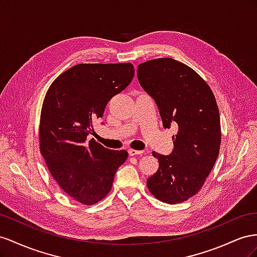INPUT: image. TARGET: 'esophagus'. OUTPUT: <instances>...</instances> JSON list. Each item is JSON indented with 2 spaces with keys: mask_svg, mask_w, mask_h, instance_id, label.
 Instances as JSON below:
<instances>
[{
  "mask_svg": "<svg viewBox=\"0 0 257 257\" xmlns=\"http://www.w3.org/2000/svg\"><path fill=\"white\" fill-rule=\"evenodd\" d=\"M129 155L130 156H136V155H142V154L144 153L143 151H136V150H129L128 151Z\"/></svg>",
  "mask_w": 257,
  "mask_h": 257,
  "instance_id": "esophagus-1",
  "label": "esophagus"
}]
</instances>
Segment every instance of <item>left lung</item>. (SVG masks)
I'll return each mask as SVG.
<instances>
[{
	"instance_id": "1",
	"label": "left lung",
	"mask_w": 257,
	"mask_h": 257,
	"mask_svg": "<svg viewBox=\"0 0 257 257\" xmlns=\"http://www.w3.org/2000/svg\"><path fill=\"white\" fill-rule=\"evenodd\" d=\"M138 79L155 100L165 128L178 126L170 155L153 152L159 167L148 179V188L158 200L186 201L203 186L221 146V121L209 85L188 65L172 58L139 64Z\"/></svg>"
}]
</instances>
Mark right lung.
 <instances>
[{
  "mask_svg": "<svg viewBox=\"0 0 257 257\" xmlns=\"http://www.w3.org/2000/svg\"><path fill=\"white\" fill-rule=\"evenodd\" d=\"M131 63H83L48 88L40 120V150L57 184L73 199L94 204L108 194L126 151L105 149L87 136L107 102L133 80Z\"/></svg>",
  "mask_w": 257,
  "mask_h": 257,
  "instance_id": "right-lung-1",
  "label": "right lung"
}]
</instances>
